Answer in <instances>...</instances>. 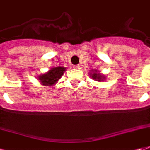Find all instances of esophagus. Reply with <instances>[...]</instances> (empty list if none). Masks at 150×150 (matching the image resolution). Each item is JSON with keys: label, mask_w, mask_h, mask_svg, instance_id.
<instances>
[{"label": "esophagus", "mask_w": 150, "mask_h": 150, "mask_svg": "<svg viewBox=\"0 0 150 150\" xmlns=\"http://www.w3.org/2000/svg\"><path fill=\"white\" fill-rule=\"evenodd\" d=\"M73 68H74V69H79L80 65H78V64H76V65H74V66H73Z\"/></svg>", "instance_id": "esophagus-1"}]
</instances>
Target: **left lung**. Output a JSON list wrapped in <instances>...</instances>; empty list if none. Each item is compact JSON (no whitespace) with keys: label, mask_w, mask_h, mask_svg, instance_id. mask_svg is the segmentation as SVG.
Listing matches in <instances>:
<instances>
[{"label":"left lung","mask_w":150,"mask_h":150,"mask_svg":"<svg viewBox=\"0 0 150 150\" xmlns=\"http://www.w3.org/2000/svg\"><path fill=\"white\" fill-rule=\"evenodd\" d=\"M90 76L93 79L96 80L97 81H101L105 79V76L99 74L97 70H92V73H90Z\"/></svg>","instance_id":"1"}]
</instances>
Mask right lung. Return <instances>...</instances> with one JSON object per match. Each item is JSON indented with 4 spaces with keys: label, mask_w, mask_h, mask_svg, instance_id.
Returning <instances> with one entry per match:
<instances>
[{
    "label": "right lung",
    "mask_w": 150,
    "mask_h": 150,
    "mask_svg": "<svg viewBox=\"0 0 150 150\" xmlns=\"http://www.w3.org/2000/svg\"><path fill=\"white\" fill-rule=\"evenodd\" d=\"M64 72L65 68L62 66L52 68L47 73L40 75L38 78L44 86H52L57 82V81L62 77Z\"/></svg>",
    "instance_id": "obj_1"
}]
</instances>
